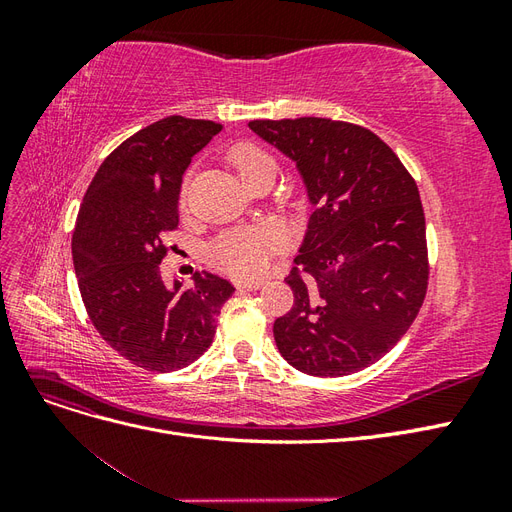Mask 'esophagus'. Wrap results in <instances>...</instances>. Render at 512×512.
Instances as JSON below:
<instances>
[{
	"instance_id": "1",
	"label": "esophagus",
	"mask_w": 512,
	"mask_h": 512,
	"mask_svg": "<svg viewBox=\"0 0 512 512\" xmlns=\"http://www.w3.org/2000/svg\"><path fill=\"white\" fill-rule=\"evenodd\" d=\"M262 286L260 280H237L239 290H258Z\"/></svg>"
}]
</instances>
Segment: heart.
<instances>
[{
  "label": "heart",
  "mask_w": 512,
  "mask_h": 512,
  "mask_svg": "<svg viewBox=\"0 0 512 512\" xmlns=\"http://www.w3.org/2000/svg\"><path fill=\"white\" fill-rule=\"evenodd\" d=\"M230 164L237 168L239 177L252 185L267 170H275V160L260 145L243 141L228 151ZM286 237L282 230L273 226H241L232 228L220 239H215L209 256L215 267L235 275V277H254L269 267L273 254L284 247Z\"/></svg>",
  "instance_id": "heart-1"
}]
</instances>
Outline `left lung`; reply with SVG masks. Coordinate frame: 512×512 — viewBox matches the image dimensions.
<instances>
[{
    "mask_svg": "<svg viewBox=\"0 0 512 512\" xmlns=\"http://www.w3.org/2000/svg\"><path fill=\"white\" fill-rule=\"evenodd\" d=\"M250 128L297 162L314 213L273 324L284 359L339 378L380 361L406 335L429 284L416 181L378 134L324 117L254 119Z\"/></svg>",
    "mask_w": 512,
    "mask_h": 512,
    "instance_id": "left-lung-1",
    "label": "left lung"
}]
</instances>
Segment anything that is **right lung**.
<instances>
[{"instance_id": "add662e5", "label": "right lung", "mask_w": 512, "mask_h": 512, "mask_svg": "<svg viewBox=\"0 0 512 512\" xmlns=\"http://www.w3.org/2000/svg\"><path fill=\"white\" fill-rule=\"evenodd\" d=\"M222 123L164 117L126 138L100 164L76 215L74 273L89 320L104 342L156 374L194 363L215 335V316L235 292L220 275L194 273L170 288L160 262L179 226L185 168Z\"/></svg>"}]
</instances>
